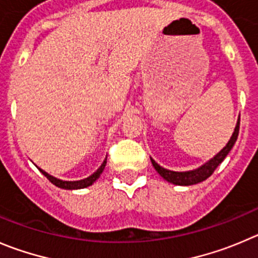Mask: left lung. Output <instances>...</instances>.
Wrapping results in <instances>:
<instances>
[{
    "instance_id": "left-lung-1",
    "label": "left lung",
    "mask_w": 258,
    "mask_h": 258,
    "mask_svg": "<svg viewBox=\"0 0 258 258\" xmlns=\"http://www.w3.org/2000/svg\"><path fill=\"white\" fill-rule=\"evenodd\" d=\"M238 134H239V117H238L237 124H235L234 132H233L232 137L229 139L228 144L216 154L214 158H211L210 160L202 164L201 167L196 168V169L187 170V172H175V170H169L167 168H163L162 165H159L158 163L154 160L153 158H150L151 164L155 168L156 172L159 173L160 177L164 178L167 182L173 184H177V186H192V184H197L202 180L208 179L211 174L214 173V170L218 168V165L223 162L225 156L229 154V151L232 150V148L234 146L235 141L238 139Z\"/></svg>"
}]
</instances>
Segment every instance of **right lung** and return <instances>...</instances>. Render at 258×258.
Returning a JSON list of instances; mask_svg holds the SVG:
<instances>
[{
  "mask_svg": "<svg viewBox=\"0 0 258 258\" xmlns=\"http://www.w3.org/2000/svg\"><path fill=\"white\" fill-rule=\"evenodd\" d=\"M105 164H107V158L103 160L102 165H100V167L98 168V169H96L93 174L89 175L88 178H84V179H80V180H62V179H59V178H56V177H53V175H50L49 173H47L45 170H43L42 168L37 167V165H35V167H37L38 169H39V172L42 173L43 175H45V177L49 179V182H52L54 186L59 187V188H63V189H71L72 191V189H81V188H86V187L91 186V184H93L94 182H95V180L100 177V174H102L103 170H104Z\"/></svg>",
  "mask_w": 258,
  "mask_h": 258,
  "instance_id": "obj_1",
  "label": "right lung"
}]
</instances>
